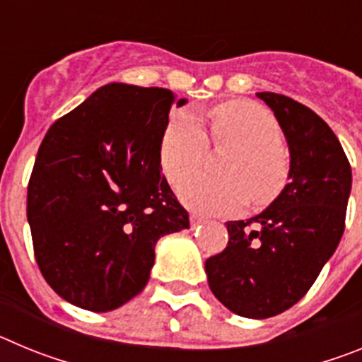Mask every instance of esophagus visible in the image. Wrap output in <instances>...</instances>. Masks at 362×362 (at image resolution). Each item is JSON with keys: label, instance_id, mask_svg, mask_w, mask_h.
Here are the masks:
<instances>
[{"label": "esophagus", "instance_id": "esophagus-1", "mask_svg": "<svg viewBox=\"0 0 362 362\" xmlns=\"http://www.w3.org/2000/svg\"><path fill=\"white\" fill-rule=\"evenodd\" d=\"M204 219L199 216V214H190V226H192V228H196V226L201 225Z\"/></svg>", "mask_w": 362, "mask_h": 362}]
</instances>
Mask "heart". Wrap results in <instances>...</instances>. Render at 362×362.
I'll list each match as a JSON object with an SVG mask.
<instances>
[{
    "label": "heart",
    "mask_w": 362,
    "mask_h": 362,
    "mask_svg": "<svg viewBox=\"0 0 362 362\" xmlns=\"http://www.w3.org/2000/svg\"><path fill=\"white\" fill-rule=\"evenodd\" d=\"M281 127L268 108L252 101H226L210 112V139L233 146L219 175H194L179 187V197L203 214H235L252 196L268 203L283 190L290 172L288 152L281 145ZM209 153V137L192 112L179 110L168 121L161 141V166L177 185L199 168Z\"/></svg>",
    "instance_id": "b5f03b06"
}]
</instances>
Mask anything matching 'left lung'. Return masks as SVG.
Returning <instances> with one entry per match:
<instances>
[{"label":"left lung","mask_w":362,"mask_h":362,"mask_svg":"<svg viewBox=\"0 0 362 362\" xmlns=\"http://www.w3.org/2000/svg\"><path fill=\"white\" fill-rule=\"evenodd\" d=\"M290 150L288 185L248 221H228V245L206 259L214 296L241 317L267 319L305 297L343 238L351 166L337 136L292 98L259 92Z\"/></svg>","instance_id":"left-lung-1"}]
</instances>
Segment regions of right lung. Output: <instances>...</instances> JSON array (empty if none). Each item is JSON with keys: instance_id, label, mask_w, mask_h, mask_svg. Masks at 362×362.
I'll return each mask as SVG.
<instances>
[{"instance_id": "1", "label": "right lung", "mask_w": 362, "mask_h": 362, "mask_svg": "<svg viewBox=\"0 0 362 362\" xmlns=\"http://www.w3.org/2000/svg\"><path fill=\"white\" fill-rule=\"evenodd\" d=\"M174 103L187 99L110 83L41 141L27 192L34 255L50 288L79 308L110 312L136 297L159 238L190 226L161 174Z\"/></svg>"}]
</instances>
